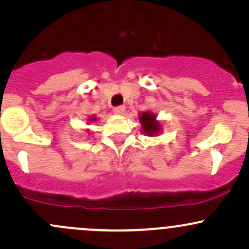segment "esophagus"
<instances>
[{
    "label": "esophagus",
    "instance_id": "34e87169",
    "mask_svg": "<svg viewBox=\"0 0 249 249\" xmlns=\"http://www.w3.org/2000/svg\"><path fill=\"white\" fill-rule=\"evenodd\" d=\"M113 112L116 113V115H123V113L125 112V107L124 105H119V107H116L113 108Z\"/></svg>",
    "mask_w": 249,
    "mask_h": 249
}]
</instances>
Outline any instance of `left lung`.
Wrapping results in <instances>:
<instances>
[{
	"instance_id": "obj_1",
	"label": "left lung",
	"mask_w": 249,
	"mask_h": 249,
	"mask_svg": "<svg viewBox=\"0 0 249 249\" xmlns=\"http://www.w3.org/2000/svg\"><path fill=\"white\" fill-rule=\"evenodd\" d=\"M139 121L142 123V132L146 133V136H156L161 131L160 123L157 121L156 115L152 112H142L139 116Z\"/></svg>"
}]
</instances>
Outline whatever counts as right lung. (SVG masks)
Listing matches in <instances>:
<instances>
[{
	"instance_id": "1",
	"label": "right lung",
	"mask_w": 249,
	"mask_h": 249,
	"mask_svg": "<svg viewBox=\"0 0 249 249\" xmlns=\"http://www.w3.org/2000/svg\"><path fill=\"white\" fill-rule=\"evenodd\" d=\"M89 119H90V122H93V121H96V117H90Z\"/></svg>"
}]
</instances>
